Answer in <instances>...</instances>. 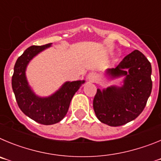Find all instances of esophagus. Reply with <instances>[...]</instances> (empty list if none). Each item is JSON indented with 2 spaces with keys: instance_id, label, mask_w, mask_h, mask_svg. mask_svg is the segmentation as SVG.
I'll use <instances>...</instances> for the list:
<instances>
[{
  "instance_id": "34e87169",
  "label": "esophagus",
  "mask_w": 161,
  "mask_h": 161,
  "mask_svg": "<svg viewBox=\"0 0 161 161\" xmlns=\"http://www.w3.org/2000/svg\"><path fill=\"white\" fill-rule=\"evenodd\" d=\"M88 80L89 82H94L97 79V75L95 72H89L87 76Z\"/></svg>"
}]
</instances>
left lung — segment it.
Instances as JSON below:
<instances>
[{"mask_svg":"<svg viewBox=\"0 0 161 161\" xmlns=\"http://www.w3.org/2000/svg\"><path fill=\"white\" fill-rule=\"evenodd\" d=\"M106 74L113 79L125 76L123 85L97 89L93 109L102 123L122 126L136 119L144 109L153 89L152 66L142 52L135 50L116 68L107 69Z\"/></svg>","mask_w":161,"mask_h":161,"instance_id":"8db88e82","label":"left lung"}]
</instances>
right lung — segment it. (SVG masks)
Instances as JSON below:
<instances>
[{"mask_svg":"<svg viewBox=\"0 0 161 161\" xmlns=\"http://www.w3.org/2000/svg\"><path fill=\"white\" fill-rule=\"evenodd\" d=\"M51 44L28 47L17 59L12 76V88L20 109L31 119L43 125L55 124L64 118L72 97L85 83V80L65 82L59 90L47 97L35 94L25 77L26 66L35 55L51 47Z\"/></svg>","mask_w":161,"mask_h":161,"instance_id":"obj_1","label":"right lung"}]
</instances>
